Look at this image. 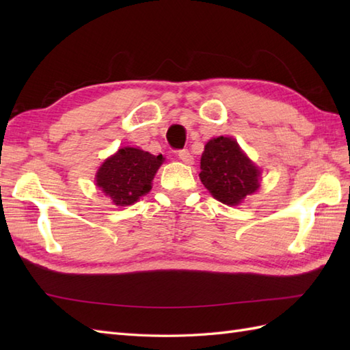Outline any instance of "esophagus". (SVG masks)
<instances>
[{
	"label": "esophagus",
	"mask_w": 350,
	"mask_h": 350,
	"mask_svg": "<svg viewBox=\"0 0 350 350\" xmlns=\"http://www.w3.org/2000/svg\"><path fill=\"white\" fill-rule=\"evenodd\" d=\"M179 158L185 163H192V162H194V158H192V154L187 150V148H183V150L179 152Z\"/></svg>",
	"instance_id": "1"
}]
</instances>
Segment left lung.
<instances>
[{
    "instance_id": "obj_1",
    "label": "left lung",
    "mask_w": 350,
    "mask_h": 350,
    "mask_svg": "<svg viewBox=\"0 0 350 350\" xmlns=\"http://www.w3.org/2000/svg\"><path fill=\"white\" fill-rule=\"evenodd\" d=\"M200 168L204 188L228 206L241 204L260 187V170L230 137L212 138L204 146Z\"/></svg>"
}]
</instances>
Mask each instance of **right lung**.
<instances>
[{
  "instance_id": "obj_1",
  "label": "right lung",
  "mask_w": 350,
  "mask_h": 350,
  "mask_svg": "<svg viewBox=\"0 0 350 350\" xmlns=\"http://www.w3.org/2000/svg\"><path fill=\"white\" fill-rule=\"evenodd\" d=\"M163 162L137 147H123L109 156L96 173V185L116 206H129L152 189V180Z\"/></svg>"
}]
</instances>
